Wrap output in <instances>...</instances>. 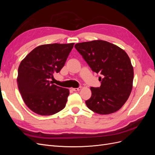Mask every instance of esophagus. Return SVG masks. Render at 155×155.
I'll list each match as a JSON object with an SVG mask.
<instances>
[{
  "mask_svg": "<svg viewBox=\"0 0 155 155\" xmlns=\"http://www.w3.org/2000/svg\"><path fill=\"white\" fill-rule=\"evenodd\" d=\"M81 87H79V88H72V90L73 91H79L81 90Z\"/></svg>",
  "mask_w": 155,
  "mask_h": 155,
  "instance_id": "esophagus-1",
  "label": "esophagus"
}]
</instances>
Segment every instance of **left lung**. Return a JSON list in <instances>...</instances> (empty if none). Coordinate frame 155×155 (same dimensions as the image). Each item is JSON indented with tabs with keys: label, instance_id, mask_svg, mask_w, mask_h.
Listing matches in <instances>:
<instances>
[{
	"label": "left lung",
	"instance_id": "obj_1",
	"mask_svg": "<svg viewBox=\"0 0 155 155\" xmlns=\"http://www.w3.org/2000/svg\"><path fill=\"white\" fill-rule=\"evenodd\" d=\"M75 48L93 72L100 73L101 86L91 87L92 96L85 101L89 109L99 114L120 110L133 88L134 70L130 58L119 46L103 40L77 43Z\"/></svg>",
	"mask_w": 155,
	"mask_h": 155
}]
</instances>
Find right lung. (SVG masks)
Wrapping results in <instances>:
<instances>
[{"label": "right lung", "instance_id": "add662e5", "mask_svg": "<svg viewBox=\"0 0 155 155\" xmlns=\"http://www.w3.org/2000/svg\"><path fill=\"white\" fill-rule=\"evenodd\" d=\"M74 45H40L21 62L17 78L18 88L25 104L35 113L53 115L66 106L69 90L54 85L50 79L63 67Z\"/></svg>", "mask_w": 155, "mask_h": 155}]
</instances>
